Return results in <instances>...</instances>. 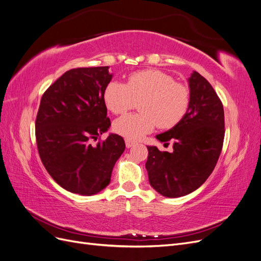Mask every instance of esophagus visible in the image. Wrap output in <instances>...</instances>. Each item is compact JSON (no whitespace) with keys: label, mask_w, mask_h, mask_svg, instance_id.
<instances>
[{"label":"esophagus","mask_w":261,"mask_h":261,"mask_svg":"<svg viewBox=\"0 0 261 261\" xmlns=\"http://www.w3.org/2000/svg\"><path fill=\"white\" fill-rule=\"evenodd\" d=\"M125 144H126V148H132L133 146H135V143L132 140H128V139L125 140Z\"/></svg>","instance_id":"1"}]
</instances>
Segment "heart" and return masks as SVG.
<instances>
[{
  "mask_svg": "<svg viewBox=\"0 0 261 261\" xmlns=\"http://www.w3.org/2000/svg\"><path fill=\"white\" fill-rule=\"evenodd\" d=\"M105 103L109 111L122 114L139 103L137 114L124 115L114 122L118 135L138 140L160 128L174 127L188 111L191 92L186 86L175 83L174 78L159 69H146L132 74L127 83L110 82L105 89Z\"/></svg>",
  "mask_w": 261,
  "mask_h": 261,
  "instance_id": "1",
  "label": "heart"
}]
</instances>
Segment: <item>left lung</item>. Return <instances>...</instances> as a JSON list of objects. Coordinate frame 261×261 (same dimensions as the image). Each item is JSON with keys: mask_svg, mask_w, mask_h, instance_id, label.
I'll list each match as a JSON object with an SVG mask.
<instances>
[{"mask_svg": "<svg viewBox=\"0 0 261 261\" xmlns=\"http://www.w3.org/2000/svg\"><path fill=\"white\" fill-rule=\"evenodd\" d=\"M191 105L174 127L156 135L173 151L147 146L149 183L164 197L176 198L199 188L215 169L224 139L222 102L206 78L194 72L188 78Z\"/></svg>", "mask_w": 261, "mask_h": 261, "instance_id": "left-lung-1", "label": "left lung"}]
</instances>
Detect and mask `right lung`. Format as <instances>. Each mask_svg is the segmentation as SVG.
<instances>
[{"label": "right lung", "mask_w": 261, "mask_h": 261, "mask_svg": "<svg viewBox=\"0 0 261 261\" xmlns=\"http://www.w3.org/2000/svg\"><path fill=\"white\" fill-rule=\"evenodd\" d=\"M112 77L109 66L70 69L41 98L36 120L38 151L51 177L67 192L100 193L125 150L124 139L116 134L91 145L111 126L103 94Z\"/></svg>", "instance_id": "right-lung-1"}]
</instances>
